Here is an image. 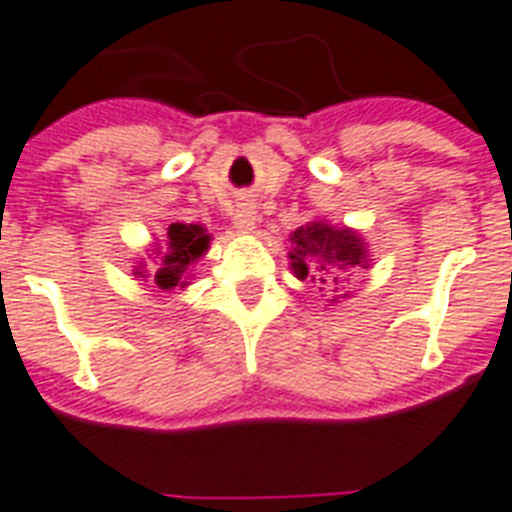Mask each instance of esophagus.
Masks as SVG:
<instances>
[{"instance_id": "esophagus-1", "label": "esophagus", "mask_w": 512, "mask_h": 512, "mask_svg": "<svg viewBox=\"0 0 512 512\" xmlns=\"http://www.w3.org/2000/svg\"><path fill=\"white\" fill-rule=\"evenodd\" d=\"M232 227L240 235H248L256 227V206L253 203H237L235 214H232Z\"/></svg>"}]
</instances>
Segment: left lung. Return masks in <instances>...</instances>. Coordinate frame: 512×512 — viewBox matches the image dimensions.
<instances>
[{
  "label": "left lung",
  "mask_w": 512,
  "mask_h": 512,
  "mask_svg": "<svg viewBox=\"0 0 512 512\" xmlns=\"http://www.w3.org/2000/svg\"><path fill=\"white\" fill-rule=\"evenodd\" d=\"M290 243V269L296 272L298 280L309 277L320 285H338L341 272L367 264L365 243L349 227L335 230L327 222H309L290 232Z\"/></svg>",
  "instance_id": "obj_1"
}]
</instances>
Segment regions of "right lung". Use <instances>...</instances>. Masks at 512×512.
<instances>
[{
	"label": "right lung",
	"instance_id": "add662e5",
	"mask_svg": "<svg viewBox=\"0 0 512 512\" xmlns=\"http://www.w3.org/2000/svg\"><path fill=\"white\" fill-rule=\"evenodd\" d=\"M208 243H211V235H208L200 224H185V222H174L169 224L166 230V240L163 245L153 248L155 251V269L153 282L161 290L171 288H185L187 285V269L195 264V261L208 251ZM137 277H147L145 267L134 269Z\"/></svg>",
	"mask_w": 512,
	"mask_h": 512
}]
</instances>
